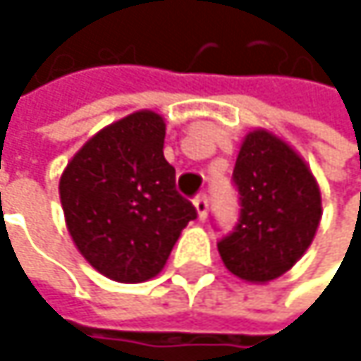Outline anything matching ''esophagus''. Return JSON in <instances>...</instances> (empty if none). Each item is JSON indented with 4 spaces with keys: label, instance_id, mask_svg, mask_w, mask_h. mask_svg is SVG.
<instances>
[{
    "label": "esophagus",
    "instance_id": "1",
    "mask_svg": "<svg viewBox=\"0 0 361 361\" xmlns=\"http://www.w3.org/2000/svg\"><path fill=\"white\" fill-rule=\"evenodd\" d=\"M195 207H197V214H199V221H205L207 219V210H210V199L205 195H199L195 199Z\"/></svg>",
    "mask_w": 361,
    "mask_h": 361
}]
</instances>
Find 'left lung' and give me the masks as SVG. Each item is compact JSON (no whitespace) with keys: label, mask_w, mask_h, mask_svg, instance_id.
I'll list each match as a JSON object with an SVG mask.
<instances>
[{"label":"left lung","mask_w":361,"mask_h":361,"mask_svg":"<svg viewBox=\"0 0 361 361\" xmlns=\"http://www.w3.org/2000/svg\"><path fill=\"white\" fill-rule=\"evenodd\" d=\"M238 223L219 240L235 277L264 283L295 267L321 223V190L307 164L277 136L251 132L233 166Z\"/></svg>","instance_id":"left-lung-1"}]
</instances>
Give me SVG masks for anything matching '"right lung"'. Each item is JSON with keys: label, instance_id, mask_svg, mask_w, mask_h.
Segmentation results:
<instances>
[{"label": "right lung", "instance_id": "1", "mask_svg": "<svg viewBox=\"0 0 361 361\" xmlns=\"http://www.w3.org/2000/svg\"><path fill=\"white\" fill-rule=\"evenodd\" d=\"M162 149V116L134 112L94 134L60 177L68 233L90 267L114 281L156 277L197 219Z\"/></svg>", "mask_w": 361, "mask_h": 361}]
</instances>
